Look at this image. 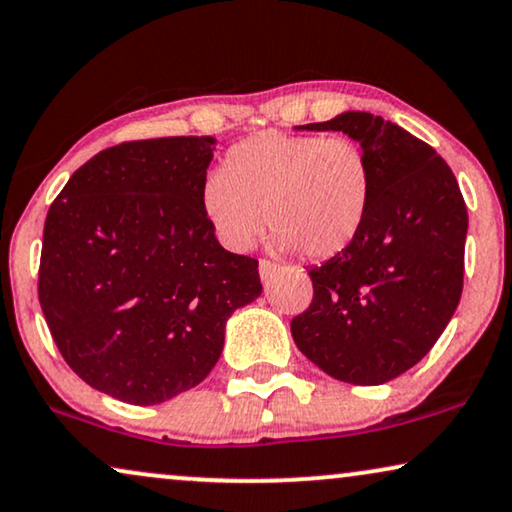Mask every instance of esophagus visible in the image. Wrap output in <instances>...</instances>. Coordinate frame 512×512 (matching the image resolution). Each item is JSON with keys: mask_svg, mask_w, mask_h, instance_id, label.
Listing matches in <instances>:
<instances>
[{"mask_svg": "<svg viewBox=\"0 0 512 512\" xmlns=\"http://www.w3.org/2000/svg\"><path fill=\"white\" fill-rule=\"evenodd\" d=\"M274 274H276V264L269 262V260H260V276H262V281H271V278H274Z\"/></svg>", "mask_w": 512, "mask_h": 512, "instance_id": "1", "label": "esophagus"}]
</instances>
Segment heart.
I'll use <instances>...</instances> for the list:
<instances>
[{"label": "heart", "instance_id": "b5f03b06", "mask_svg": "<svg viewBox=\"0 0 512 512\" xmlns=\"http://www.w3.org/2000/svg\"><path fill=\"white\" fill-rule=\"evenodd\" d=\"M370 199L372 170L358 142L278 131L231 147L201 189L203 215L229 250H248L267 222L276 250L313 262L356 241Z\"/></svg>", "mask_w": 512, "mask_h": 512}]
</instances>
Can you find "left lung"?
<instances>
[{
  "mask_svg": "<svg viewBox=\"0 0 512 512\" xmlns=\"http://www.w3.org/2000/svg\"><path fill=\"white\" fill-rule=\"evenodd\" d=\"M299 128L358 140L372 199L356 241L309 271L313 299L292 339L330 377L386 384L433 349L459 306L466 203L442 156L391 121L344 112Z\"/></svg>",
  "mask_w": 512,
  "mask_h": 512,
  "instance_id": "1",
  "label": "left lung"
}]
</instances>
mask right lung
<instances>
[{
    "label": "right lung",
    "mask_w": 512,
    "mask_h": 512,
    "mask_svg": "<svg viewBox=\"0 0 512 512\" xmlns=\"http://www.w3.org/2000/svg\"><path fill=\"white\" fill-rule=\"evenodd\" d=\"M215 140L102 149L51 203L39 304L60 356L88 386L156 405L201 384L224 325L260 297L257 260L217 243L201 208Z\"/></svg>",
    "instance_id": "obj_1"
}]
</instances>
